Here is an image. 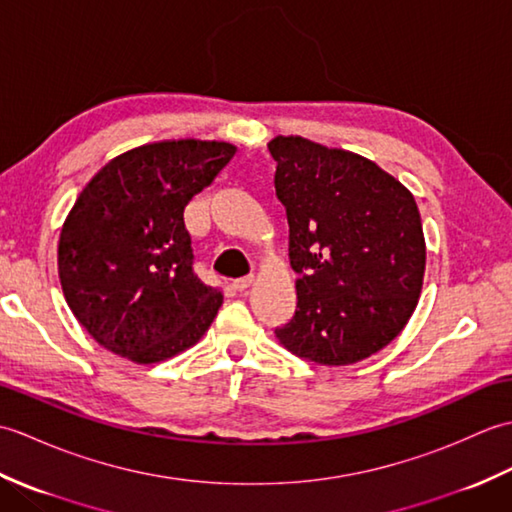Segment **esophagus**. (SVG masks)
Instances as JSON below:
<instances>
[{
    "mask_svg": "<svg viewBox=\"0 0 512 512\" xmlns=\"http://www.w3.org/2000/svg\"><path fill=\"white\" fill-rule=\"evenodd\" d=\"M253 284H255V277L250 275V277H244V279H237L233 286H235V290H237V292H246V290H248L250 286H253Z\"/></svg>",
    "mask_w": 512,
    "mask_h": 512,
    "instance_id": "esophagus-1",
    "label": "esophagus"
}]
</instances>
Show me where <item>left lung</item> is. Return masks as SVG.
<instances>
[{
	"label": "left lung",
	"mask_w": 512,
	"mask_h": 512,
	"mask_svg": "<svg viewBox=\"0 0 512 512\" xmlns=\"http://www.w3.org/2000/svg\"><path fill=\"white\" fill-rule=\"evenodd\" d=\"M286 206L297 312L279 343L319 365L387 347L418 306L427 244L416 200L372 160L301 136L268 143Z\"/></svg>",
	"instance_id": "obj_1"
}]
</instances>
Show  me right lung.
I'll list each match as a JSON object with an SVG mask.
<instances>
[{
    "instance_id": "right-lung-1",
    "label": "right lung",
    "mask_w": 512,
    "mask_h": 512,
    "mask_svg": "<svg viewBox=\"0 0 512 512\" xmlns=\"http://www.w3.org/2000/svg\"><path fill=\"white\" fill-rule=\"evenodd\" d=\"M237 147L162 140L129 149L96 173L61 226L63 297L92 339L136 365L198 343L224 295L193 275L184 206Z\"/></svg>"
}]
</instances>
